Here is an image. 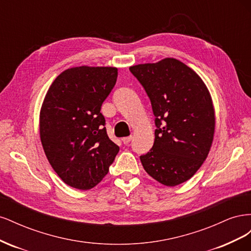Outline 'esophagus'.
I'll list each match as a JSON object with an SVG mask.
<instances>
[{"label":"esophagus","instance_id":"1","mask_svg":"<svg viewBox=\"0 0 251 251\" xmlns=\"http://www.w3.org/2000/svg\"><path fill=\"white\" fill-rule=\"evenodd\" d=\"M121 140H123V142H124L125 144H127L128 142H130V141L132 140V136H127V137H124Z\"/></svg>","mask_w":251,"mask_h":251}]
</instances>
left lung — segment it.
I'll return each instance as SVG.
<instances>
[{
    "mask_svg": "<svg viewBox=\"0 0 251 251\" xmlns=\"http://www.w3.org/2000/svg\"><path fill=\"white\" fill-rule=\"evenodd\" d=\"M150 98L155 141L140 156L143 169L161 184L191 179L206 159L216 118L209 91L193 69L176 58L130 67Z\"/></svg>",
    "mask_w": 251,
    "mask_h": 251,
    "instance_id": "8db88e82",
    "label": "left lung"
}]
</instances>
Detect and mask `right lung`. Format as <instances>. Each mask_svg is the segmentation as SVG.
Listing matches in <instances>:
<instances>
[{"instance_id": "1", "label": "right lung", "mask_w": 251, "mask_h": 251, "mask_svg": "<svg viewBox=\"0 0 251 251\" xmlns=\"http://www.w3.org/2000/svg\"><path fill=\"white\" fill-rule=\"evenodd\" d=\"M115 67H74L60 73L40 113L42 146L66 184L90 189L108 174L119 147L107 134L101 104L117 80Z\"/></svg>"}]
</instances>
